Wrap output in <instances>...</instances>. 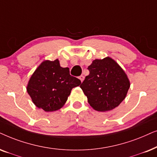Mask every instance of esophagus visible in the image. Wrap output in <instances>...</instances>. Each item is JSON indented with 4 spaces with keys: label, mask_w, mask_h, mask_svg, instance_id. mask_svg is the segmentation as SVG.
Segmentation results:
<instances>
[{
    "label": "esophagus",
    "mask_w": 157,
    "mask_h": 157,
    "mask_svg": "<svg viewBox=\"0 0 157 157\" xmlns=\"http://www.w3.org/2000/svg\"><path fill=\"white\" fill-rule=\"evenodd\" d=\"M79 79H80V81H81V82H83V80H84V79H85V77L84 76H83V75H81V76H80V77H79Z\"/></svg>",
    "instance_id": "34e87169"
}]
</instances>
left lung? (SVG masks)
<instances>
[{
  "label": "left lung",
  "mask_w": 157,
  "mask_h": 157,
  "mask_svg": "<svg viewBox=\"0 0 157 157\" xmlns=\"http://www.w3.org/2000/svg\"><path fill=\"white\" fill-rule=\"evenodd\" d=\"M90 74L80 85L94 110L109 111L126 98L130 81L122 68L109 57L95 59L88 67Z\"/></svg>",
  "instance_id": "left-lung-1"
}]
</instances>
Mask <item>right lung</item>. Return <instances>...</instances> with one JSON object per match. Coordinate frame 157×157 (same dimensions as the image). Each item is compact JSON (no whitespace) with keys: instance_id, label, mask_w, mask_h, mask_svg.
Listing matches in <instances>:
<instances>
[{"instance_id":"right-lung-1","label":"right lung","mask_w":157,"mask_h":157,"mask_svg":"<svg viewBox=\"0 0 157 157\" xmlns=\"http://www.w3.org/2000/svg\"><path fill=\"white\" fill-rule=\"evenodd\" d=\"M81 81L70 75V69L62 67L59 61L45 60L31 75L26 90L33 103L46 112L61 108L73 87Z\"/></svg>"}]
</instances>
